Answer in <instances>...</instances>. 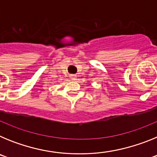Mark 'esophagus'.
Listing matches in <instances>:
<instances>
[{"instance_id":"esophagus-1","label":"esophagus","mask_w":157,"mask_h":157,"mask_svg":"<svg viewBox=\"0 0 157 157\" xmlns=\"http://www.w3.org/2000/svg\"><path fill=\"white\" fill-rule=\"evenodd\" d=\"M70 78H71V79L75 80L76 79V78H77V75H70Z\"/></svg>"}]
</instances>
